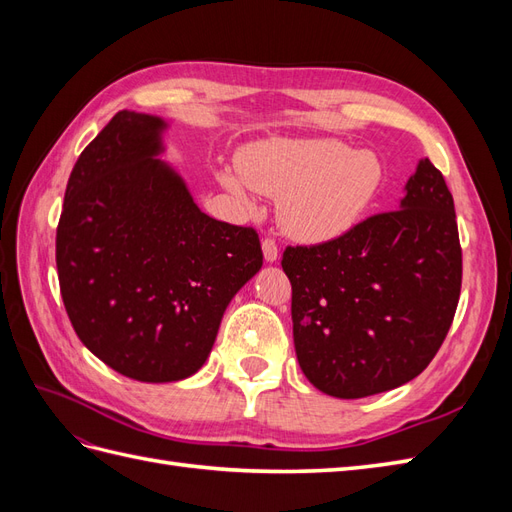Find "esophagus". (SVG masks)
Returning a JSON list of instances; mask_svg holds the SVG:
<instances>
[{
	"instance_id": "obj_1",
	"label": "esophagus",
	"mask_w": 512,
	"mask_h": 512,
	"mask_svg": "<svg viewBox=\"0 0 512 512\" xmlns=\"http://www.w3.org/2000/svg\"><path fill=\"white\" fill-rule=\"evenodd\" d=\"M262 254H265L267 262H275L277 260V256H280V250H277L275 239H271V237L262 239Z\"/></svg>"
}]
</instances>
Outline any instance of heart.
<instances>
[{
    "mask_svg": "<svg viewBox=\"0 0 512 512\" xmlns=\"http://www.w3.org/2000/svg\"><path fill=\"white\" fill-rule=\"evenodd\" d=\"M239 172L220 175L226 190L243 200L250 185L282 196V224L307 241H327L354 226L384 181L376 153L333 138H267L239 153Z\"/></svg>",
    "mask_w": 512,
    "mask_h": 512,
    "instance_id": "heart-1",
    "label": "heart"
}]
</instances>
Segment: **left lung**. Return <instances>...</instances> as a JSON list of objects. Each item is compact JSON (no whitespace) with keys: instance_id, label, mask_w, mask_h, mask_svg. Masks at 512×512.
Masks as SVG:
<instances>
[{"instance_id":"8db88e82","label":"left lung","mask_w":512,"mask_h":512,"mask_svg":"<svg viewBox=\"0 0 512 512\" xmlns=\"http://www.w3.org/2000/svg\"><path fill=\"white\" fill-rule=\"evenodd\" d=\"M294 350L318 391L359 399L397 389L431 363L461 292L453 194L427 158L399 209L337 239L286 247Z\"/></svg>"}]
</instances>
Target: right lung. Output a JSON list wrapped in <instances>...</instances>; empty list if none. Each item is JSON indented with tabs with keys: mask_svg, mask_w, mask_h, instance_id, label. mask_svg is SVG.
Returning a JSON list of instances; mask_svg holds the SVG:
<instances>
[{
	"mask_svg": "<svg viewBox=\"0 0 512 512\" xmlns=\"http://www.w3.org/2000/svg\"><path fill=\"white\" fill-rule=\"evenodd\" d=\"M164 130L134 111L106 123L72 168L55 241L76 335L138 382L196 374L230 299L262 267L258 232L209 218L158 160Z\"/></svg>",
	"mask_w": 512,
	"mask_h": 512,
	"instance_id": "right-lung-1",
	"label": "right lung"
}]
</instances>
